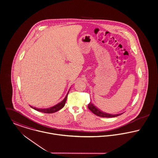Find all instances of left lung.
Returning <instances> with one entry per match:
<instances>
[{"label":"left lung","instance_id":"1","mask_svg":"<svg viewBox=\"0 0 158 158\" xmlns=\"http://www.w3.org/2000/svg\"><path fill=\"white\" fill-rule=\"evenodd\" d=\"M88 109H89L93 114H94L95 115H96L97 116L101 117H106V118H112V117H117L118 115H120L122 114H108L106 112H104L102 110H100V109H98L96 106H95L91 102H90L88 104Z\"/></svg>","mask_w":158,"mask_h":158}]
</instances>
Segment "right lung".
Returning <instances> with one entry per match:
<instances>
[{"label": "right lung", "mask_w": 158, "mask_h": 158, "mask_svg": "<svg viewBox=\"0 0 158 158\" xmlns=\"http://www.w3.org/2000/svg\"><path fill=\"white\" fill-rule=\"evenodd\" d=\"M69 91H68L67 93V94L66 95V96L64 98V99L61 101V102H60L59 103H58L57 105L52 106V107H50L49 108H46V109H40V108H35V107H32L31 106V107L33 109L36 110L37 111H39V112H43V113H46V114H51V113H53V112H55L59 110L62 109L64 105H65V103L66 102V100H67V96H68V94H69Z\"/></svg>", "instance_id": "add662e5"}]
</instances>
